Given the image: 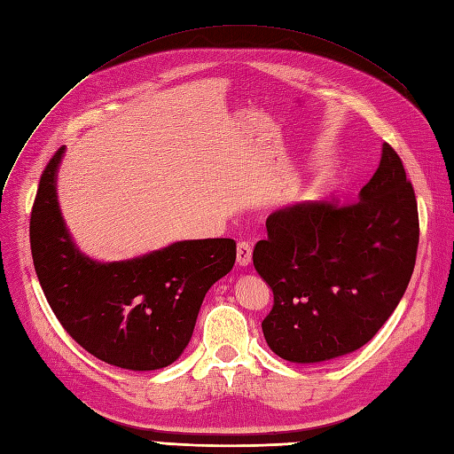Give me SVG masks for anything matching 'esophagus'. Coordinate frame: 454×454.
Returning <instances> with one entry per match:
<instances>
[{"instance_id":"34e87169","label":"esophagus","mask_w":454,"mask_h":454,"mask_svg":"<svg viewBox=\"0 0 454 454\" xmlns=\"http://www.w3.org/2000/svg\"><path fill=\"white\" fill-rule=\"evenodd\" d=\"M237 263L240 267H248L252 263V246L246 240L237 244Z\"/></svg>"}]
</instances>
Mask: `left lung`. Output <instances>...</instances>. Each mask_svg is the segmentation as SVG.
Returning a JSON list of instances; mask_svg holds the SVG:
<instances>
[{
    "label": "left lung",
    "instance_id": "8db88e82",
    "mask_svg": "<svg viewBox=\"0 0 454 454\" xmlns=\"http://www.w3.org/2000/svg\"><path fill=\"white\" fill-rule=\"evenodd\" d=\"M254 267L274 303L261 322L270 350L318 364L362 348L400 303L419 248V210L402 159L382 144L360 200L299 202L267 217Z\"/></svg>",
    "mask_w": 454,
    "mask_h": 454
}]
</instances>
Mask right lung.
<instances>
[{"label":"right lung","mask_w":454,"mask_h":454,"mask_svg":"<svg viewBox=\"0 0 454 454\" xmlns=\"http://www.w3.org/2000/svg\"><path fill=\"white\" fill-rule=\"evenodd\" d=\"M62 145L41 174L30 219L34 267L52 312L87 352L130 371H153L189 345L206 292L235 265L231 239L180 240L127 261L79 252L59 206Z\"/></svg>","instance_id":"1"}]
</instances>
